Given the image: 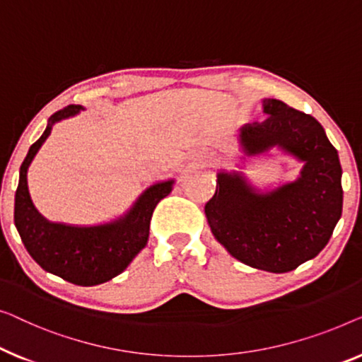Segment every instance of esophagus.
Instances as JSON below:
<instances>
[{
  "label": "esophagus",
  "mask_w": 362,
  "mask_h": 362,
  "mask_svg": "<svg viewBox=\"0 0 362 362\" xmlns=\"http://www.w3.org/2000/svg\"><path fill=\"white\" fill-rule=\"evenodd\" d=\"M206 160V156L205 154H192L188 157V165L195 167V165H200L202 162Z\"/></svg>",
  "instance_id": "esophagus-1"
}]
</instances>
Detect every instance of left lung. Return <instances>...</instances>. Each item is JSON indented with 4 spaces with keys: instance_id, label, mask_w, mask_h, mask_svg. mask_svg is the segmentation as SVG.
Returning a JSON list of instances; mask_svg holds the SVG:
<instances>
[{
    "instance_id": "left-lung-1",
    "label": "left lung",
    "mask_w": 362,
    "mask_h": 362,
    "mask_svg": "<svg viewBox=\"0 0 362 362\" xmlns=\"http://www.w3.org/2000/svg\"><path fill=\"white\" fill-rule=\"evenodd\" d=\"M264 123L238 134V167L216 172L215 197L205 205L213 236L249 267L284 274L327 246L343 211L338 151L313 116L281 100L264 98ZM276 148L303 164L293 181L259 189L242 169Z\"/></svg>"
}]
</instances>
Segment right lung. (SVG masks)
<instances>
[{
    "mask_svg": "<svg viewBox=\"0 0 362 362\" xmlns=\"http://www.w3.org/2000/svg\"><path fill=\"white\" fill-rule=\"evenodd\" d=\"M83 110L80 105H70L54 113L42 136L29 147L19 169V183L14 197V225L30 257L45 272L81 287H91L119 276L146 247L152 211L157 203L172 192L175 179L152 183L136 198L128 211L100 225H67L44 218L29 195V165L50 136L54 124L72 118Z\"/></svg>",
    "mask_w": 362,
    "mask_h": 362,
    "instance_id": "1",
    "label": "right lung"
}]
</instances>
